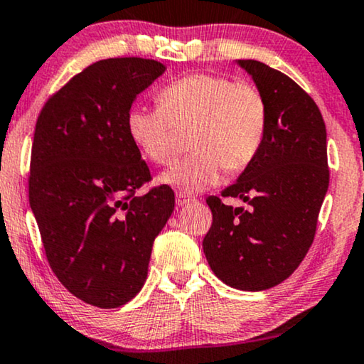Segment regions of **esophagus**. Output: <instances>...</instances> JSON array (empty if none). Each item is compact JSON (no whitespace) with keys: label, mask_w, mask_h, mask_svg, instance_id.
<instances>
[{"label":"esophagus","mask_w":364,"mask_h":364,"mask_svg":"<svg viewBox=\"0 0 364 364\" xmlns=\"http://www.w3.org/2000/svg\"><path fill=\"white\" fill-rule=\"evenodd\" d=\"M193 202H196V198H193V197H188L187 193H182V192H178V193H177V205H178V207L191 205V203H193Z\"/></svg>","instance_id":"obj_1"}]
</instances>
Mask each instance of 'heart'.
Returning a JSON list of instances; mask_svg holds the SVG:
<instances>
[{"instance_id":"heart-1","label":"heart","mask_w":364,"mask_h":364,"mask_svg":"<svg viewBox=\"0 0 364 364\" xmlns=\"http://www.w3.org/2000/svg\"><path fill=\"white\" fill-rule=\"evenodd\" d=\"M159 104L132 107L127 134L147 161L167 164L177 152V131L192 129L191 149L196 154L159 178L182 193L213 187L223 168H247L265 139L267 99L252 82H233L218 74H191L164 87Z\"/></svg>"}]
</instances>
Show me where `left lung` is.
Segmentation results:
<instances>
[{"label": "left lung", "mask_w": 364, "mask_h": 364, "mask_svg": "<svg viewBox=\"0 0 364 364\" xmlns=\"http://www.w3.org/2000/svg\"><path fill=\"white\" fill-rule=\"evenodd\" d=\"M237 64L267 99V132L253 162L222 192L252 208L208 197L213 220L202 247L223 283L262 291L287 280L315 238L330 183L326 127L315 101L287 74L253 59Z\"/></svg>", "instance_id": "left-lung-1"}]
</instances>
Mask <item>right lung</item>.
<instances>
[{
	"mask_svg": "<svg viewBox=\"0 0 364 364\" xmlns=\"http://www.w3.org/2000/svg\"><path fill=\"white\" fill-rule=\"evenodd\" d=\"M164 71L142 58L94 63L48 99L34 129L29 205L44 252L92 306H122L141 291L176 205L168 186L137 196L151 171L127 134L132 102Z\"/></svg>",
	"mask_w": 364,
	"mask_h": 364,
	"instance_id": "1",
	"label": "right lung"
}]
</instances>
